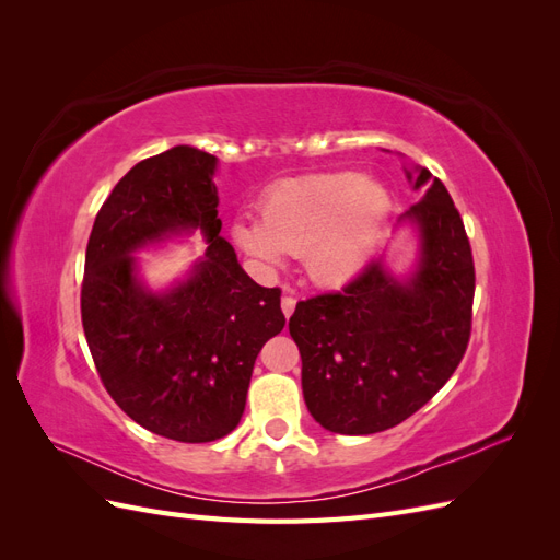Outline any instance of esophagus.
I'll return each instance as SVG.
<instances>
[{
    "instance_id": "obj_1",
    "label": "esophagus",
    "mask_w": 560,
    "mask_h": 560,
    "mask_svg": "<svg viewBox=\"0 0 560 560\" xmlns=\"http://www.w3.org/2000/svg\"><path fill=\"white\" fill-rule=\"evenodd\" d=\"M282 313H284V317H292V313H294V308H296V299L294 296H282Z\"/></svg>"
}]
</instances>
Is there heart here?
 <instances>
[{"instance_id": "1", "label": "heart", "mask_w": 560, "mask_h": 560, "mask_svg": "<svg viewBox=\"0 0 560 560\" xmlns=\"http://www.w3.org/2000/svg\"><path fill=\"white\" fill-rule=\"evenodd\" d=\"M389 194L358 173H317L284 179L261 200V219L233 222V241L268 268L287 254H306L317 284H341L366 264L385 219Z\"/></svg>"}]
</instances>
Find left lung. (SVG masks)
Returning a JSON list of instances; mask_svg holds the SVG:
<instances>
[{"label":"left lung","instance_id":"obj_1","mask_svg":"<svg viewBox=\"0 0 560 560\" xmlns=\"http://www.w3.org/2000/svg\"><path fill=\"white\" fill-rule=\"evenodd\" d=\"M422 184L428 194L401 214L420 231L416 273L401 282L371 261L341 292L299 301L290 317L303 399L329 432L399 425L444 387L467 350L477 280L469 238L442 179L418 167L413 189Z\"/></svg>","mask_w":560,"mask_h":560}]
</instances>
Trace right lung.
Returning <instances> with one entry per match:
<instances>
[{
    "mask_svg": "<svg viewBox=\"0 0 560 560\" xmlns=\"http://www.w3.org/2000/svg\"><path fill=\"white\" fill-rule=\"evenodd\" d=\"M214 167L186 144L135 165L95 217L81 284L105 389L138 425L184 444L238 428L254 360L284 327L278 287L254 282L219 235ZM194 228L209 241L195 273L165 295L144 291L131 252Z\"/></svg>",
    "mask_w": 560,
    "mask_h": 560,
    "instance_id": "obj_1",
    "label": "right lung"
}]
</instances>
